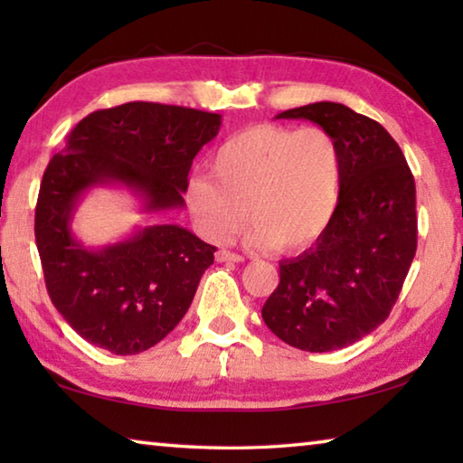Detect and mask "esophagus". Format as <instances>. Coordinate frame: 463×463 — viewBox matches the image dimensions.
<instances>
[{
	"mask_svg": "<svg viewBox=\"0 0 463 463\" xmlns=\"http://www.w3.org/2000/svg\"><path fill=\"white\" fill-rule=\"evenodd\" d=\"M216 261L222 263V261H234V263H241L242 257L239 253H232V250H226V249H221L216 250Z\"/></svg>",
	"mask_w": 463,
	"mask_h": 463,
	"instance_id": "obj_1",
	"label": "esophagus"
}]
</instances>
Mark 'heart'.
<instances>
[{
  "mask_svg": "<svg viewBox=\"0 0 463 463\" xmlns=\"http://www.w3.org/2000/svg\"><path fill=\"white\" fill-rule=\"evenodd\" d=\"M210 174L194 175L185 190L187 208L208 239L226 241L249 214L255 247L300 250L333 221L343 156L335 137L320 127L257 124L216 146Z\"/></svg>",
  "mask_w": 463,
  "mask_h": 463,
  "instance_id": "b5f03b06",
  "label": "heart"
}]
</instances>
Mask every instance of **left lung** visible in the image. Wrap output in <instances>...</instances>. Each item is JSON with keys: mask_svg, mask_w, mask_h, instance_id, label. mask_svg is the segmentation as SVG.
<instances>
[{"mask_svg": "<svg viewBox=\"0 0 463 463\" xmlns=\"http://www.w3.org/2000/svg\"><path fill=\"white\" fill-rule=\"evenodd\" d=\"M276 118L310 120L331 132L343 185L323 237L279 263V286L261 317L296 349L349 347L388 318L417 253L414 177L388 130L347 106L317 101Z\"/></svg>", "mask_w": 463, "mask_h": 463, "instance_id": "1", "label": "left lung"}]
</instances>
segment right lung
Returning a JSON list of instances; mask_svg holds the SVG:
<instances>
[{
	"label": "right lung",
	"instance_id": "obj_1",
	"mask_svg": "<svg viewBox=\"0 0 463 463\" xmlns=\"http://www.w3.org/2000/svg\"><path fill=\"white\" fill-rule=\"evenodd\" d=\"M221 120L194 108L130 101L85 116L51 159L36 202V247L54 308L88 343L135 355L165 339L216 247L179 224L85 247L71 231L77 202L96 185H122L143 200L145 213L184 208L194 156Z\"/></svg>",
	"mask_w": 463,
	"mask_h": 463
}]
</instances>
